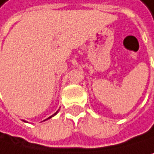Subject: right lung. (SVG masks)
I'll use <instances>...</instances> for the list:
<instances>
[{
	"label": "right lung",
	"instance_id": "right-lung-1",
	"mask_svg": "<svg viewBox=\"0 0 154 154\" xmlns=\"http://www.w3.org/2000/svg\"><path fill=\"white\" fill-rule=\"evenodd\" d=\"M58 110H59V109H58ZM58 110H57V111H56V112H55V113H54V115H51V117H49L48 119H46V120H44V121H47V120H49V119H51V117H54V116H55L56 114H57V112H58Z\"/></svg>",
	"mask_w": 154,
	"mask_h": 154
}]
</instances>
